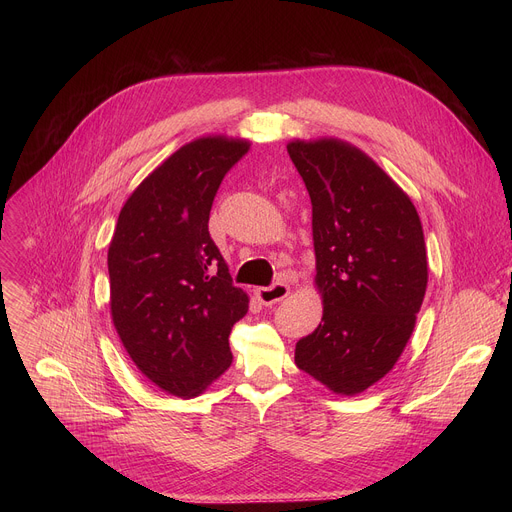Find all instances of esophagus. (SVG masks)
I'll return each instance as SVG.
<instances>
[{"label": "esophagus", "mask_w": 512, "mask_h": 512, "mask_svg": "<svg viewBox=\"0 0 512 512\" xmlns=\"http://www.w3.org/2000/svg\"><path fill=\"white\" fill-rule=\"evenodd\" d=\"M255 296L259 298L261 304L273 306V304H277V302H281V300H285L289 296V285L283 283V281H277L271 287H257L255 289Z\"/></svg>", "instance_id": "esophagus-1"}]
</instances>
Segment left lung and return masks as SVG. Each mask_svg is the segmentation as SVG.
Instances as JSON below:
<instances>
[{"mask_svg": "<svg viewBox=\"0 0 512 512\" xmlns=\"http://www.w3.org/2000/svg\"><path fill=\"white\" fill-rule=\"evenodd\" d=\"M287 154L312 200L314 283L324 312L296 344L298 369L336 395L381 381L407 346L427 287L419 214L401 186L338 137L294 139Z\"/></svg>", "mask_w": 512, "mask_h": 512, "instance_id": "obj_1", "label": "left lung"}]
</instances>
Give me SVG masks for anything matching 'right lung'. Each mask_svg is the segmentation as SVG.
I'll use <instances>...</instances> for the list:
<instances>
[{
  "label": "right lung",
  "mask_w": 512,
  "mask_h": 512,
  "mask_svg": "<svg viewBox=\"0 0 512 512\" xmlns=\"http://www.w3.org/2000/svg\"><path fill=\"white\" fill-rule=\"evenodd\" d=\"M249 148L227 135L182 145L125 200L109 243L119 340L143 377L180 399L231 367L229 334L249 310L208 233L214 194Z\"/></svg>",
  "instance_id": "1"
}]
</instances>
